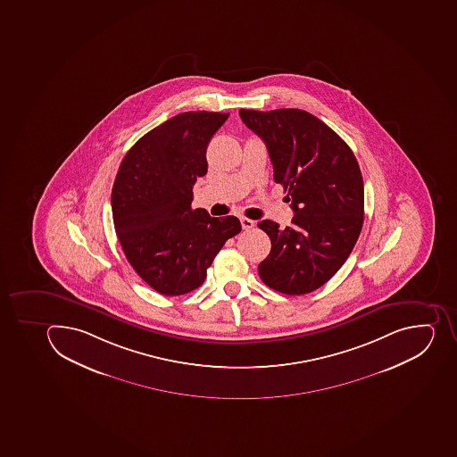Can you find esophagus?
<instances>
[{
	"label": "esophagus",
	"mask_w": 457,
	"mask_h": 457,
	"mask_svg": "<svg viewBox=\"0 0 457 457\" xmlns=\"http://www.w3.org/2000/svg\"><path fill=\"white\" fill-rule=\"evenodd\" d=\"M240 222H242L243 230H250L254 227V221L249 219H240Z\"/></svg>",
	"instance_id": "34e87169"
}]
</instances>
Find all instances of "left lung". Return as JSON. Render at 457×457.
I'll list each match as a JSON object with an SVG mask.
<instances>
[{
	"label": "left lung",
	"instance_id": "8db88e82",
	"mask_svg": "<svg viewBox=\"0 0 457 457\" xmlns=\"http://www.w3.org/2000/svg\"><path fill=\"white\" fill-rule=\"evenodd\" d=\"M266 144L274 180L288 192L291 226L263 220L270 252L259 277L278 293L302 295L329 281L353 252L364 221V183L348 144L302 109H240Z\"/></svg>",
	"mask_w": 457,
	"mask_h": 457
}]
</instances>
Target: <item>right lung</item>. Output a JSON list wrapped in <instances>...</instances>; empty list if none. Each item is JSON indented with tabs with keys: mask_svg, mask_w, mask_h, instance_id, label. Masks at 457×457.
<instances>
[{
	"mask_svg": "<svg viewBox=\"0 0 457 457\" xmlns=\"http://www.w3.org/2000/svg\"><path fill=\"white\" fill-rule=\"evenodd\" d=\"M228 113L183 112L151 129L123 157L112 212L123 253L163 295L198 288L224 243L242 230L233 215L192 210L196 179L207 175V147Z\"/></svg>",
	"mask_w": 457,
	"mask_h": 457,
	"instance_id": "right-lung-1",
	"label": "right lung"
}]
</instances>
